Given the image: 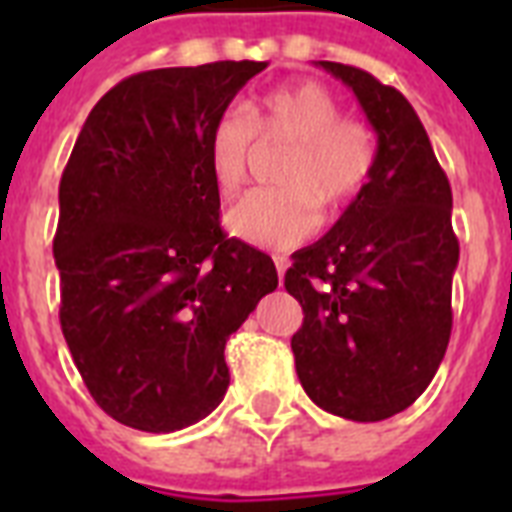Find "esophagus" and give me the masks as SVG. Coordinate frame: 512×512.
I'll return each instance as SVG.
<instances>
[{
	"label": "esophagus",
	"instance_id": "esophagus-1",
	"mask_svg": "<svg viewBox=\"0 0 512 512\" xmlns=\"http://www.w3.org/2000/svg\"><path fill=\"white\" fill-rule=\"evenodd\" d=\"M273 263H276V271H279V279H284V273L289 268V260L284 255H273Z\"/></svg>",
	"mask_w": 512,
	"mask_h": 512
}]
</instances>
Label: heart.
Wrapping results in <instances>:
<instances>
[{"label":"heart","instance_id":"b5f03b06","mask_svg":"<svg viewBox=\"0 0 512 512\" xmlns=\"http://www.w3.org/2000/svg\"><path fill=\"white\" fill-rule=\"evenodd\" d=\"M252 132L260 140H287L273 180L241 196L225 215V228L255 247H292L311 236L319 204L335 212L364 191L377 162L372 130L353 116L327 87L297 82L260 95L239 114H223L207 140L209 175L217 191L233 193L244 183Z\"/></svg>","mask_w":512,"mask_h":512}]
</instances>
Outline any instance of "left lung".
I'll return each instance as SVG.
<instances>
[{
    "mask_svg": "<svg viewBox=\"0 0 512 512\" xmlns=\"http://www.w3.org/2000/svg\"><path fill=\"white\" fill-rule=\"evenodd\" d=\"M316 66L353 90L377 135V162L337 223L292 255L284 287L305 313L292 353L313 404L380 422L422 396L449 345L460 263L452 188L396 87L332 60ZM319 280L330 289L316 288Z\"/></svg>",
    "mask_w": 512,
    "mask_h": 512,
    "instance_id": "1",
    "label": "left lung"
}]
</instances>
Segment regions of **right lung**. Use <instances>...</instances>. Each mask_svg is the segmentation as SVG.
<instances>
[{"label": "right lung", "instance_id": "obj_1", "mask_svg": "<svg viewBox=\"0 0 512 512\" xmlns=\"http://www.w3.org/2000/svg\"><path fill=\"white\" fill-rule=\"evenodd\" d=\"M268 63L124 79L95 103L60 177V327L95 404L175 433L223 401L225 340L279 287L265 252L220 228L207 140Z\"/></svg>", "mask_w": 512, "mask_h": 512}]
</instances>
